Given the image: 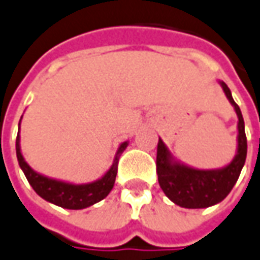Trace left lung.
Instances as JSON below:
<instances>
[{
    "instance_id": "1",
    "label": "left lung",
    "mask_w": 260,
    "mask_h": 260,
    "mask_svg": "<svg viewBox=\"0 0 260 260\" xmlns=\"http://www.w3.org/2000/svg\"><path fill=\"white\" fill-rule=\"evenodd\" d=\"M238 115V146L234 159L218 169H198L175 159L165 142L159 138L156 151V172L159 186L175 205L188 209L209 208L222 202L238 181L248 152L245 122L232 92L223 81H219Z\"/></svg>"
}]
</instances>
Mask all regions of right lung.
<instances>
[{
  "label": "right lung",
  "instance_id": "right-lung-1",
  "mask_svg": "<svg viewBox=\"0 0 260 260\" xmlns=\"http://www.w3.org/2000/svg\"><path fill=\"white\" fill-rule=\"evenodd\" d=\"M21 119H22V116H21ZM21 119L18 123L19 128H21ZM128 144L129 142L125 141L118 146V151H116L111 168L101 176L100 179L89 182V183H71V182L49 178V176H45V175L34 171L32 168L26 164V160L24 159L22 152H21L19 131L15 148H17V158H18L19 167L29 182V185L32 186V189L47 202H51V204L65 208V209L77 211V209H85L88 206H92L93 204H96L108 197V193L112 190L114 183H115L119 156L126 149Z\"/></svg>",
  "mask_w": 260,
  "mask_h": 260
}]
</instances>
